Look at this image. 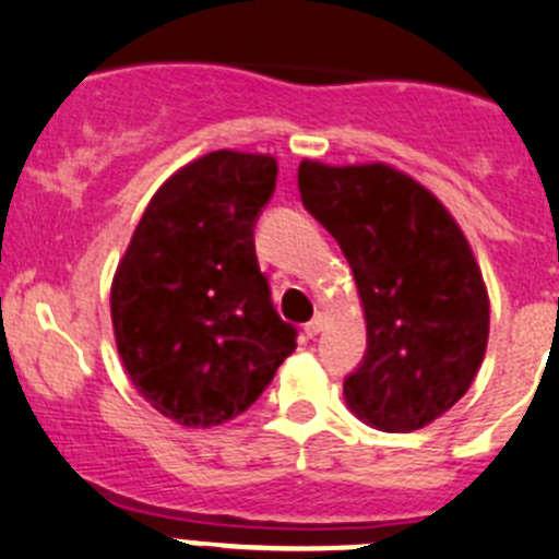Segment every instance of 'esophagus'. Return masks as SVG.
<instances>
[{
    "instance_id": "34e87169",
    "label": "esophagus",
    "mask_w": 559,
    "mask_h": 559,
    "mask_svg": "<svg viewBox=\"0 0 559 559\" xmlns=\"http://www.w3.org/2000/svg\"><path fill=\"white\" fill-rule=\"evenodd\" d=\"M323 326H326V318H323V312H318L310 323H305V334L307 337H316L318 332H323Z\"/></svg>"
}]
</instances>
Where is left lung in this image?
I'll return each mask as SVG.
<instances>
[{"instance_id":"left-lung-1","label":"left lung","mask_w":559,"mask_h":559,"mask_svg":"<svg viewBox=\"0 0 559 559\" xmlns=\"http://www.w3.org/2000/svg\"><path fill=\"white\" fill-rule=\"evenodd\" d=\"M305 209L354 271L368 354L345 403L390 433L430 425L475 381L488 345V290L442 200L392 164H299Z\"/></svg>"}]
</instances>
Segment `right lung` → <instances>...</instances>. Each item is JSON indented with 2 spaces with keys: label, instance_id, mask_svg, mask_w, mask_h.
Listing matches in <instances>:
<instances>
[{
  "label": "right lung",
  "instance_id": "1",
  "mask_svg": "<svg viewBox=\"0 0 559 559\" xmlns=\"http://www.w3.org/2000/svg\"><path fill=\"white\" fill-rule=\"evenodd\" d=\"M274 183L265 153L194 158L158 186L117 263V354L136 392L186 428L247 412L296 348L252 238Z\"/></svg>",
  "mask_w": 559,
  "mask_h": 559
}]
</instances>
